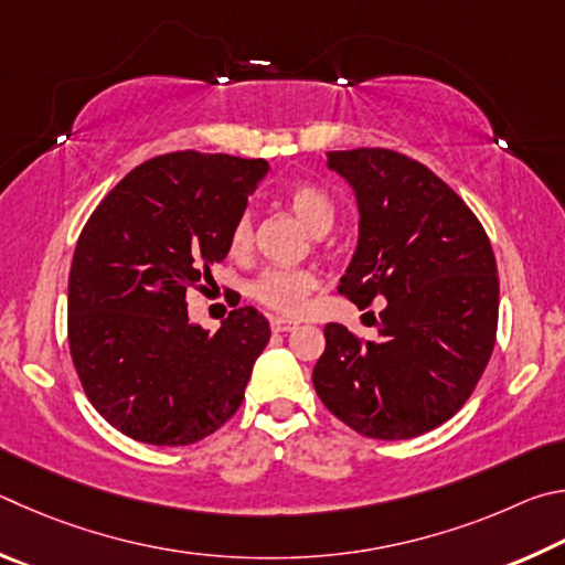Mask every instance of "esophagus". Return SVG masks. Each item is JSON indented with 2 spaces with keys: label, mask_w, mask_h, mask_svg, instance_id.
Returning a JSON list of instances; mask_svg holds the SVG:
<instances>
[{
  "label": "esophagus",
  "mask_w": 565,
  "mask_h": 565,
  "mask_svg": "<svg viewBox=\"0 0 565 565\" xmlns=\"http://www.w3.org/2000/svg\"><path fill=\"white\" fill-rule=\"evenodd\" d=\"M270 328H273V332H290V330L298 328V322L285 320V318H273L270 320Z\"/></svg>",
  "instance_id": "obj_1"
}]
</instances>
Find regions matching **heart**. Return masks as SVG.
<instances>
[{"mask_svg": "<svg viewBox=\"0 0 565 565\" xmlns=\"http://www.w3.org/2000/svg\"><path fill=\"white\" fill-rule=\"evenodd\" d=\"M288 205L292 213L300 217L310 233L322 235L328 233L334 215H338V207L330 193L320 188L318 183H298L288 191ZM253 235H255V221L253 213L245 211L235 217L231 227V253L233 255H245L250 253L253 247ZM318 275L308 267H267L250 282V298L265 305L267 310L280 312V315H298L305 302H308L310 295L318 290Z\"/></svg>", "mask_w": 565, "mask_h": 565, "instance_id": "b5f03b06", "label": "heart"}]
</instances>
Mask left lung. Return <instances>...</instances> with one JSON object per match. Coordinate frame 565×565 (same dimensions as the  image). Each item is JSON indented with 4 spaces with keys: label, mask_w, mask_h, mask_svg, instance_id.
<instances>
[{
    "label": "left lung",
    "mask_w": 565,
    "mask_h": 565,
    "mask_svg": "<svg viewBox=\"0 0 565 565\" xmlns=\"http://www.w3.org/2000/svg\"><path fill=\"white\" fill-rule=\"evenodd\" d=\"M352 185L360 241L340 292L360 310L384 300L374 342L324 324L312 384L334 417L370 439H412L451 419L497 342L499 275L469 205L390 148L330 151Z\"/></svg>",
    "instance_id": "obj_1"
}]
</instances>
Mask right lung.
<instances>
[{"mask_svg": "<svg viewBox=\"0 0 565 565\" xmlns=\"http://www.w3.org/2000/svg\"><path fill=\"white\" fill-rule=\"evenodd\" d=\"M270 166L178 151L134 168L78 235L68 273V350L88 402L126 437L185 447L233 417L270 324L237 308L221 330L188 320L231 227Z\"/></svg>", "mask_w": 565, "mask_h": 565, "instance_id": "add662e5", "label": "right lung"}]
</instances>
